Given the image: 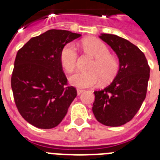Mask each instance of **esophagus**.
Segmentation results:
<instances>
[{
    "label": "esophagus",
    "mask_w": 160,
    "mask_h": 160,
    "mask_svg": "<svg viewBox=\"0 0 160 160\" xmlns=\"http://www.w3.org/2000/svg\"><path fill=\"white\" fill-rule=\"evenodd\" d=\"M83 91H84V90H81V89H77V94H78V95H80V94H81V93L83 92Z\"/></svg>",
    "instance_id": "1"
}]
</instances>
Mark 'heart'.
<instances>
[{
  "label": "heart",
  "mask_w": 160,
  "mask_h": 160,
  "mask_svg": "<svg viewBox=\"0 0 160 160\" xmlns=\"http://www.w3.org/2000/svg\"><path fill=\"white\" fill-rule=\"evenodd\" d=\"M85 51L95 58L90 65L89 72H78L70 78L71 85L79 88L96 86L101 82L109 83L114 80L119 71V65L115 57L110 55L108 46L97 39L83 41ZM77 47L73 42L65 44L61 49L60 60L63 68L68 73H72L77 66Z\"/></svg>",
  "instance_id": "obj_1"
}]
</instances>
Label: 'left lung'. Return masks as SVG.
Here are the masks:
<instances>
[{"label": "left lung", "instance_id": "left-lung-1", "mask_svg": "<svg viewBox=\"0 0 160 160\" xmlns=\"http://www.w3.org/2000/svg\"><path fill=\"white\" fill-rule=\"evenodd\" d=\"M100 38L118 55L119 69L110 85L94 92L92 110L101 124L120 126L134 118L144 102L150 68L144 54L129 41L111 34Z\"/></svg>", "mask_w": 160, "mask_h": 160}]
</instances>
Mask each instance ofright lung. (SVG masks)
<instances>
[{"mask_svg":"<svg viewBox=\"0 0 160 160\" xmlns=\"http://www.w3.org/2000/svg\"><path fill=\"white\" fill-rule=\"evenodd\" d=\"M81 35L49 30L32 37L16 54L11 89L19 113L40 129H52L62 121L76 95L68 86L60 60L65 44Z\"/></svg>","mask_w":160,"mask_h":160,"instance_id":"add662e5","label":"right lung"}]
</instances>
